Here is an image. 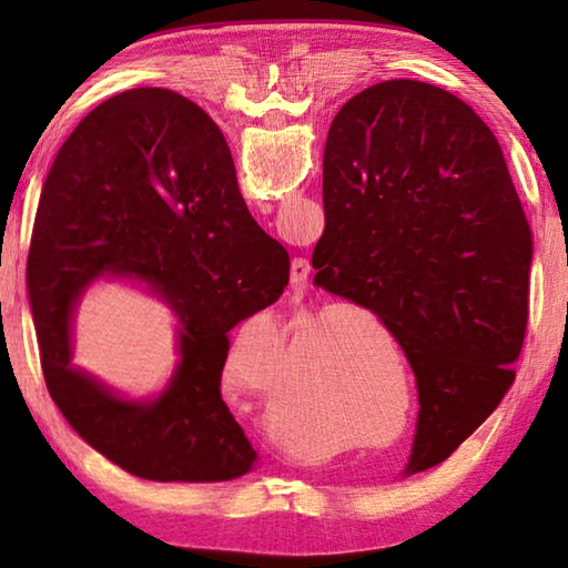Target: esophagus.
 <instances>
[{
    "instance_id": "1",
    "label": "esophagus",
    "mask_w": 568,
    "mask_h": 568,
    "mask_svg": "<svg viewBox=\"0 0 568 568\" xmlns=\"http://www.w3.org/2000/svg\"><path fill=\"white\" fill-rule=\"evenodd\" d=\"M307 281H310V263L305 258H295L291 265V285L303 291V287H307Z\"/></svg>"
}]
</instances>
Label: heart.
Masks as SVG:
<instances>
[{
    "label": "heart",
    "mask_w": 568,
    "mask_h": 568,
    "mask_svg": "<svg viewBox=\"0 0 568 568\" xmlns=\"http://www.w3.org/2000/svg\"><path fill=\"white\" fill-rule=\"evenodd\" d=\"M277 348L273 320H246L222 361L220 385L226 400L265 409V429L285 449L322 454L332 442L373 449L407 432L413 373L403 342L378 315L300 312L285 324L275 373Z\"/></svg>",
    "instance_id": "heart-1"
}]
</instances>
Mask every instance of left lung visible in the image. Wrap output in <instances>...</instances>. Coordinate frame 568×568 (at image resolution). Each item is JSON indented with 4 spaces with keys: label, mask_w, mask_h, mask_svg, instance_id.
Wrapping results in <instances>:
<instances>
[{
    "label": "left lung",
    "mask_w": 568,
    "mask_h": 568,
    "mask_svg": "<svg viewBox=\"0 0 568 568\" xmlns=\"http://www.w3.org/2000/svg\"><path fill=\"white\" fill-rule=\"evenodd\" d=\"M322 171L315 285L403 342L419 393L407 470L432 468L515 381L532 229L493 131L427 82L385 80L348 100Z\"/></svg>",
    "instance_id": "left-lung-1"
}]
</instances>
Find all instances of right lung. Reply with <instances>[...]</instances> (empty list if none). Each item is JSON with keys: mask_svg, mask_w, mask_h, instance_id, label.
I'll return each mask as SVG.
<instances>
[{"mask_svg": "<svg viewBox=\"0 0 568 568\" xmlns=\"http://www.w3.org/2000/svg\"><path fill=\"white\" fill-rule=\"evenodd\" d=\"M104 272L146 282L179 315L181 364L153 404L122 402L69 366L71 312ZM287 275V251L246 210L220 126L173 90L114 94L60 146L36 212L27 285L48 393L131 476H244L256 452L222 400L226 332L273 305Z\"/></svg>", "mask_w": 568, "mask_h": 568, "instance_id": "add662e5", "label": "right lung"}]
</instances>
